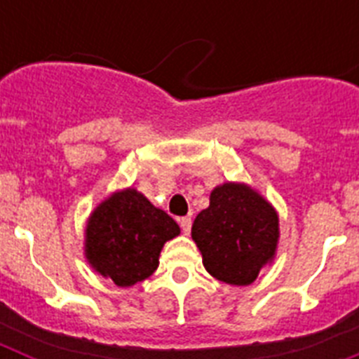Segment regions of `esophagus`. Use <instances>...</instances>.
Masks as SVG:
<instances>
[{
	"label": "esophagus",
	"instance_id": "obj_1",
	"mask_svg": "<svg viewBox=\"0 0 359 359\" xmlns=\"http://www.w3.org/2000/svg\"><path fill=\"white\" fill-rule=\"evenodd\" d=\"M180 226H182L183 233H185V236H189L190 228H192V219H190V215H187V217L180 219Z\"/></svg>",
	"mask_w": 359,
	"mask_h": 359
}]
</instances>
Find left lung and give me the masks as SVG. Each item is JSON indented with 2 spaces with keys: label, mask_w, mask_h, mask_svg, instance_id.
<instances>
[{
  "label": "left lung",
  "mask_w": 359,
  "mask_h": 359,
  "mask_svg": "<svg viewBox=\"0 0 359 359\" xmlns=\"http://www.w3.org/2000/svg\"><path fill=\"white\" fill-rule=\"evenodd\" d=\"M192 239L212 277L246 286L275 255L278 217L255 190L224 183L212 190L210 207L194 219Z\"/></svg>",
  "instance_id": "1"
}]
</instances>
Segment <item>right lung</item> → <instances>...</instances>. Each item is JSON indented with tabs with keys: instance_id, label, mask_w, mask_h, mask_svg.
I'll list each match as a JSON object with an SVG mask.
<instances>
[{
	"instance_id": "1",
	"label": "right lung",
	"mask_w": 359,
	"mask_h": 359,
	"mask_svg": "<svg viewBox=\"0 0 359 359\" xmlns=\"http://www.w3.org/2000/svg\"><path fill=\"white\" fill-rule=\"evenodd\" d=\"M180 226L145 196L128 189L100 205L86 228V257L116 286H133L158 268L163 244Z\"/></svg>"
}]
</instances>
